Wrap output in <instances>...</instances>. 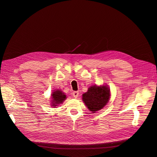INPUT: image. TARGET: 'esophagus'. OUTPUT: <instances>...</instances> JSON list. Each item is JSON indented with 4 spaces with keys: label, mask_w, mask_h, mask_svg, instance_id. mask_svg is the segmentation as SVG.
I'll return each mask as SVG.
<instances>
[{
    "label": "esophagus",
    "mask_w": 157,
    "mask_h": 157,
    "mask_svg": "<svg viewBox=\"0 0 157 157\" xmlns=\"http://www.w3.org/2000/svg\"><path fill=\"white\" fill-rule=\"evenodd\" d=\"M78 94H79V92L78 91H75L73 92V96L75 98H77L78 96Z\"/></svg>",
    "instance_id": "obj_1"
}]
</instances>
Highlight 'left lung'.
<instances>
[{"instance_id":"1","label":"left lung","mask_w":157,"mask_h":157,"mask_svg":"<svg viewBox=\"0 0 157 157\" xmlns=\"http://www.w3.org/2000/svg\"><path fill=\"white\" fill-rule=\"evenodd\" d=\"M110 98V90L106 86H92L82 94V101L90 111L94 113L105 106Z\"/></svg>"}]
</instances>
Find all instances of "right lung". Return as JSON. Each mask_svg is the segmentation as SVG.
<instances>
[{"label":"right lung","mask_w":157,"mask_h":157,"mask_svg":"<svg viewBox=\"0 0 157 157\" xmlns=\"http://www.w3.org/2000/svg\"><path fill=\"white\" fill-rule=\"evenodd\" d=\"M52 105L54 107L58 106L59 104L62 103L65 99L67 98L66 95H65V94L62 91H61L60 90H57L56 91H54V92H52Z\"/></svg>","instance_id":"add662e5"}]
</instances>
